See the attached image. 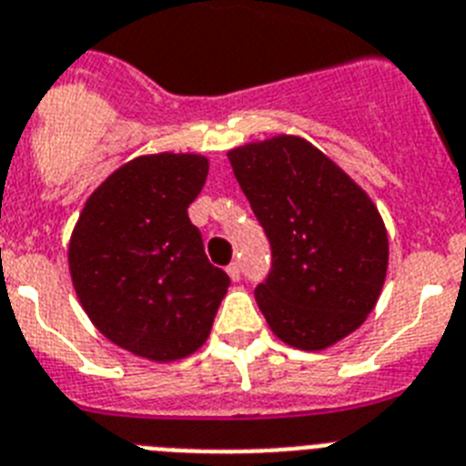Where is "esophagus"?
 I'll return each instance as SVG.
<instances>
[{"instance_id":"esophagus-1","label":"esophagus","mask_w":466,"mask_h":466,"mask_svg":"<svg viewBox=\"0 0 466 466\" xmlns=\"http://www.w3.org/2000/svg\"><path fill=\"white\" fill-rule=\"evenodd\" d=\"M226 273H228V276H230V280H240V273H242L240 264H238V261H233V264H228V268H226Z\"/></svg>"}]
</instances>
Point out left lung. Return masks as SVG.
Returning <instances> with one entry per match:
<instances>
[{
    "mask_svg": "<svg viewBox=\"0 0 466 466\" xmlns=\"http://www.w3.org/2000/svg\"><path fill=\"white\" fill-rule=\"evenodd\" d=\"M242 193L271 242L254 297L273 335L320 351L363 325L389 266L384 221L360 186L299 137L228 150Z\"/></svg>",
    "mask_w": 466,
    "mask_h": 466,
    "instance_id": "left-lung-1",
    "label": "left lung"
}]
</instances>
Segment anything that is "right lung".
<instances>
[{"label":"right lung","mask_w":466,"mask_h":466,"mask_svg":"<svg viewBox=\"0 0 466 466\" xmlns=\"http://www.w3.org/2000/svg\"><path fill=\"white\" fill-rule=\"evenodd\" d=\"M207 172L202 155H141L89 195L75 224L67 264L79 304L134 356L169 363L198 351L226 297L230 278L188 218Z\"/></svg>","instance_id":"obj_1"}]
</instances>
